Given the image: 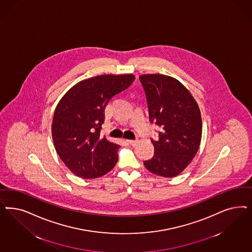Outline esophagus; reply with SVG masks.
<instances>
[{
	"label": "esophagus",
	"mask_w": 252,
	"mask_h": 252,
	"mask_svg": "<svg viewBox=\"0 0 252 252\" xmlns=\"http://www.w3.org/2000/svg\"><path fill=\"white\" fill-rule=\"evenodd\" d=\"M127 142L132 146H136L138 144V140H127Z\"/></svg>",
	"instance_id": "34e87169"
}]
</instances>
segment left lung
<instances>
[{
  "mask_svg": "<svg viewBox=\"0 0 252 252\" xmlns=\"http://www.w3.org/2000/svg\"><path fill=\"white\" fill-rule=\"evenodd\" d=\"M146 93L149 120L157 124L158 140H151L154 157L144 161L152 173L175 177L194 158L201 141L202 120L190 92L176 79L162 74L139 77Z\"/></svg>",
  "mask_w": 252,
  "mask_h": 252,
  "instance_id": "1",
  "label": "left lung"
}]
</instances>
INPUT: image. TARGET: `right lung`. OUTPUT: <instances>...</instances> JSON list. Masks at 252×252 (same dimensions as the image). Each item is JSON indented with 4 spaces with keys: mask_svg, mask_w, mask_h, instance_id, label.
<instances>
[{
    "mask_svg": "<svg viewBox=\"0 0 252 252\" xmlns=\"http://www.w3.org/2000/svg\"><path fill=\"white\" fill-rule=\"evenodd\" d=\"M134 75H100L78 82L57 104L52 136L57 154L75 175L94 179L118 162L120 146L100 136L109 100L127 89Z\"/></svg>",
    "mask_w": 252,
    "mask_h": 252,
    "instance_id": "right-lung-1",
    "label": "right lung"
}]
</instances>
